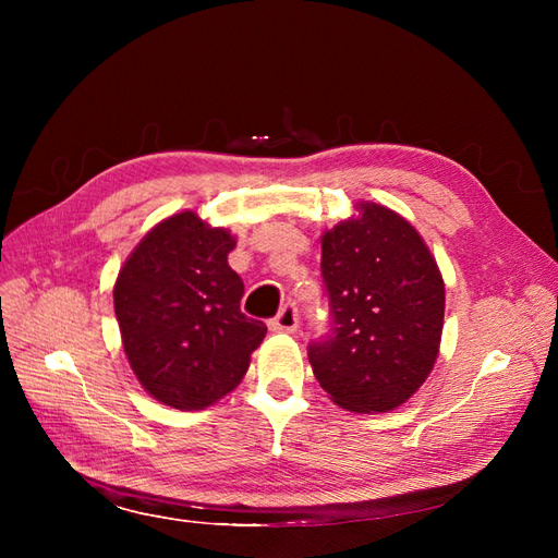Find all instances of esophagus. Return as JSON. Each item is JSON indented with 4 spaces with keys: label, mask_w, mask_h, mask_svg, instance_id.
<instances>
[{
    "label": "esophagus",
    "mask_w": 558,
    "mask_h": 558,
    "mask_svg": "<svg viewBox=\"0 0 558 558\" xmlns=\"http://www.w3.org/2000/svg\"><path fill=\"white\" fill-rule=\"evenodd\" d=\"M298 320L300 318H298L295 302H286L269 326H272V330H277V332H293L298 328Z\"/></svg>",
    "instance_id": "34e87169"
}]
</instances>
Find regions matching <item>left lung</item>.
<instances>
[{
    "label": "left lung",
    "instance_id": "1",
    "mask_svg": "<svg viewBox=\"0 0 558 558\" xmlns=\"http://www.w3.org/2000/svg\"><path fill=\"white\" fill-rule=\"evenodd\" d=\"M330 328L307 347L320 388L351 412H388L426 381L440 351L445 283L428 246L375 202L320 240Z\"/></svg>",
    "mask_w": 558,
    "mask_h": 558
}]
</instances>
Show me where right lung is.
<instances>
[{"mask_svg":"<svg viewBox=\"0 0 558 558\" xmlns=\"http://www.w3.org/2000/svg\"><path fill=\"white\" fill-rule=\"evenodd\" d=\"M232 248L228 230L181 211L150 230L118 272L113 310L128 361L170 408L202 410L230 393L267 332L240 310Z\"/></svg>","mask_w":558,"mask_h":558,"instance_id":"add662e5","label":"right lung"}]
</instances>
